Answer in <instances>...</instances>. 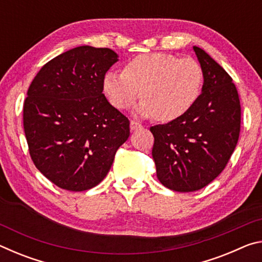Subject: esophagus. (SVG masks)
<instances>
[{
	"label": "esophagus",
	"mask_w": 262,
	"mask_h": 262,
	"mask_svg": "<svg viewBox=\"0 0 262 262\" xmlns=\"http://www.w3.org/2000/svg\"><path fill=\"white\" fill-rule=\"evenodd\" d=\"M142 128V125L141 123H139V122H136V121H130V130H139V129H141Z\"/></svg>",
	"instance_id": "esophagus-1"
}]
</instances>
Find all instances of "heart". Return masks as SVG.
Returning a JSON list of instances; mask_svg holds the SVG:
<instances>
[{"instance_id": "b5f03b06", "label": "heart", "mask_w": 262, "mask_h": 262, "mask_svg": "<svg viewBox=\"0 0 262 262\" xmlns=\"http://www.w3.org/2000/svg\"><path fill=\"white\" fill-rule=\"evenodd\" d=\"M203 73L193 59H181L170 53H147L127 61L121 74L107 72L103 91L115 108L135 110L140 118L156 117L159 121L178 120L188 113L200 98Z\"/></svg>"}]
</instances>
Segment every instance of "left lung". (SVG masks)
Returning a JSON list of instances; mask_svg holds the SVG:
<instances>
[{
  "mask_svg": "<svg viewBox=\"0 0 262 262\" xmlns=\"http://www.w3.org/2000/svg\"><path fill=\"white\" fill-rule=\"evenodd\" d=\"M203 73L200 98L178 120L150 128L157 178L174 192H194L224 170L241 132V101L229 74L193 46Z\"/></svg>",
  "mask_w": 262,
  "mask_h": 262,
  "instance_id": "8db88e82",
  "label": "left lung"
}]
</instances>
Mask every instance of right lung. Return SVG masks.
Wrapping results in <instances>:
<instances>
[{
    "mask_svg": "<svg viewBox=\"0 0 262 262\" xmlns=\"http://www.w3.org/2000/svg\"><path fill=\"white\" fill-rule=\"evenodd\" d=\"M117 61L110 48L78 46L47 62L31 83L26 141L35 167L57 187H95L129 137V120L103 94L104 75Z\"/></svg>",
    "mask_w": 262,
    "mask_h": 262,
    "instance_id": "1",
    "label": "right lung"
}]
</instances>
